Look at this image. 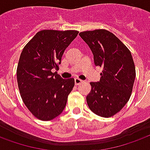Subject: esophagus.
I'll return each mask as SVG.
<instances>
[{
    "mask_svg": "<svg viewBox=\"0 0 150 150\" xmlns=\"http://www.w3.org/2000/svg\"><path fill=\"white\" fill-rule=\"evenodd\" d=\"M82 83H83V80H81V79H79L78 78L75 79V84L76 86H78V85L81 84Z\"/></svg>",
    "mask_w": 150,
    "mask_h": 150,
    "instance_id": "esophagus-1",
    "label": "esophagus"
}]
</instances>
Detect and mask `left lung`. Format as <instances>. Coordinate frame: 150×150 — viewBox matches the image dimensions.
Masks as SVG:
<instances>
[{
    "label": "left lung",
    "mask_w": 150,
    "mask_h": 150,
    "mask_svg": "<svg viewBox=\"0 0 150 150\" xmlns=\"http://www.w3.org/2000/svg\"><path fill=\"white\" fill-rule=\"evenodd\" d=\"M94 55L95 66L102 67L99 82L91 83L86 103L95 115L110 117L122 109L131 96L136 71L131 52L106 29L79 33Z\"/></svg>",
    "instance_id": "left-lung-1"
}]
</instances>
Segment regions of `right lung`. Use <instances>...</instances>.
I'll return each mask as SVG.
<instances>
[{
  "label": "right lung",
  "mask_w": 150,
  "mask_h": 150,
  "mask_svg": "<svg viewBox=\"0 0 150 150\" xmlns=\"http://www.w3.org/2000/svg\"><path fill=\"white\" fill-rule=\"evenodd\" d=\"M78 33L42 30L23 48L16 69L18 88L24 105L40 120H52L65 108L75 79H64L53 71L59 70L64 51Z\"/></svg>",
  "instance_id": "right-lung-1"
}]
</instances>
